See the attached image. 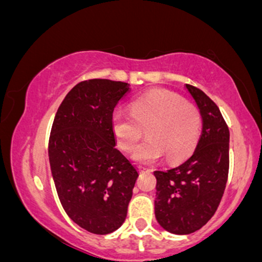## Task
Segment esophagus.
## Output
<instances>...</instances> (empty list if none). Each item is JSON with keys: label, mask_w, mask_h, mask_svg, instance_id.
Returning <instances> with one entry per match:
<instances>
[{"label": "esophagus", "mask_w": 262, "mask_h": 262, "mask_svg": "<svg viewBox=\"0 0 262 262\" xmlns=\"http://www.w3.org/2000/svg\"><path fill=\"white\" fill-rule=\"evenodd\" d=\"M138 170H139V171H141V172H143V171L149 170V169H148V167H145V166H138Z\"/></svg>", "instance_id": "1"}]
</instances>
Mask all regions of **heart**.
<instances>
[{
    "label": "heart",
    "mask_w": 262,
    "mask_h": 262,
    "mask_svg": "<svg viewBox=\"0 0 262 262\" xmlns=\"http://www.w3.org/2000/svg\"><path fill=\"white\" fill-rule=\"evenodd\" d=\"M147 128L148 139L137 147L133 158L154 162L166 155L179 162L191 154L202 128V117L196 104L164 90H152L130 103V113L116 111L112 129L122 150L130 152Z\"/></svg>",
    "instance_id": "heart-1"
}]
</instances>
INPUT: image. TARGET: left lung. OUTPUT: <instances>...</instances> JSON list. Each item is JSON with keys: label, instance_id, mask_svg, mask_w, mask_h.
I'll use <instances>...</instances> for the list:
<instances>
[{"label": "left lung", "instance_id": "obj_1", "mask_svg": "<svg viewBox=\"0 0 262 262\" xmlns=\"http://www.w3.org/2000/svg\"><path fill=\"white\" fill-rule=\"evenodd\" d=\"M202 116V134L188 160L155 171V217L165 230L185 235L214 215L229 172V128L217 104L197 87L186 85Z\"/></svg>", "mask_w": 262, "mask_h": 262}]
</instances>
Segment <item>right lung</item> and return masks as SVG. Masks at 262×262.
<instances>
[{
  "label": "right lung",
  "mask_w": 262,
  "mask_h": 262,
  "mask_svg": "<svg viewBox=\"0 0 262 262\" xmlns=\"http://www.w3.org/2000/svg\"><path fill=\"white\" fill-rule=\"evenodd\" d=\"M129 83L104 79L77 83L54 118L49 161L66 214L92 234L113 233L124 223L138 171L116 149L114 107Z\"/></svg>",
  "instance_id": "1"
}]
</instances>
